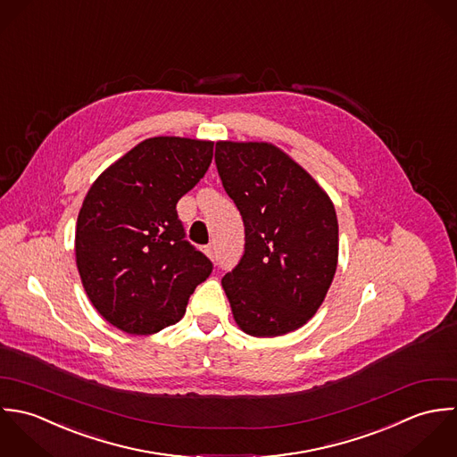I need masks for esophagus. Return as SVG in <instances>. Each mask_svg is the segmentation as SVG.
I'll list each match as a JSON object with an SVG mask.
<instances>
[{
	"label": "esophagus",
	"mask_w": 457,
	"mask_h": 457,
	"mask_svg": "<svg viewBox=\"0 0 457 457\" xmlns=\"http://www.w3.org/2000/svg\"><path fill=\"white\" fill-rule=\"evenodd\" d=\"M204 254H206L210 260H215V251H213L212 245H206V247H204Z\"/></svg>",
	"instance_id": "34e87169"
}]
</instances>
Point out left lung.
<instances>
[{"label": "left lung", "instance_id": "1", "mask_svg": "<svg viewBox=\"0 0 457 457\" xmlns=\"http://www.w3.org/2000/svg\"><path fill=\"white\" fill-rule=\"evenodd\" d=\"M215 164L245 226V253L222 278L237 325L254 337L303 327L337 269L332 199L272 143L217 141Z\"/></svg>", "mask_w": 457, "mask_h": 457}]
</instances>
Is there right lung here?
Wrapping results in <instances>:
<instances>
[{"instance_id":"add662e5","label":"right lung","mask_w":457,"mask_h":457,"mask_svg":"<svg viewBox=\"0 0 457 457\" xmlns=\"http://www.w3.org/2000/svg\"><path fill=\"white\" fill-rule=\"evenodd\" d=\"M212 157V141L150 137L90 187L78 215L76 263L93 307L112 327L150 336L175 325L212 274L177 213Z\"/></svg>"}]
</instances>
